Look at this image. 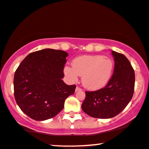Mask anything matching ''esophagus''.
<instances>
[{
    "mask_svg": "<svg viewBox=\"0 0 149 149\" xmlns=\"http://www.w3.org/2000/svg\"><path fill=\"white\" fill-rule=\"evenodd\" d=\"M82 91V88H80L79 86H77L76 88V91L77 92V91Z\"/></svg>",
    "mask_w": 149,
    "mask_h": 149,
    "instance_id": "esophagus-1",
    "label": "esophagus"
}]
</instances>
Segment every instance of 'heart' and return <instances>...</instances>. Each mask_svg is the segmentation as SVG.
<instances>
[{
    "mask_svg": "<svg viewBox=\"0 0 149 149\" xmlns=\"http://www.w3.org/2000/svg\"><path fill=\"white\" fill-rule=\"evenodd\" d=\"M114 62L102 55H83L73 61L72 67H65V75L73 81L82 76V84L86 88L97 90L108 84L114 70Z\"/></svg>",
    "mask_w": 149,
    "mask_h": 149,
    "instance_id": "obj_1",
    "label": "heart"
}]
</instances>
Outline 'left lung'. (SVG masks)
I'll return each instance as SVG.
<instances>
[{"label": "left lung", "instance_id": "obj_1", "mask_svg": "<svg viewBox=\"0 0 149 149\" xmlns=\"http://www.w3.org/2000/svg\"><path fill=\"white\" fill-rule=\"evenodd\" d=\"M114 69L112 78L104 88L86 91L82 109L89 116L110 118L118 115L132 100L134 92L135 73L124 54L112 51Z\"/></svg>", "mask_w": 149, "mask_h": 149}]
</instances>
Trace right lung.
Returning <instances> with one entry per match:
<instances>
[{
  "mask_svg": "<svg viewBox=\"0 0 149 149\" xmlns=\"http://www.w3.org/2000/svg\"><path fill=\"white\" fill-rule=\"evenodd\" d=\"M68 54L63 50L44 49L30 53L14 74L13 87L17 104L35 120L54 117L64 108L65 101L76 86L62 80Z\"/></svg>",
  "mask_w": 149,
  "mask_h": 149,
  "instance_id": "obj_1",
  "label": "right lung"
}]
</instances>
